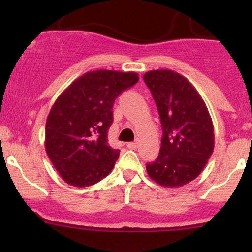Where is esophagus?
<instances>
[{
    "label": "esophagus",
    "instance_id": "1",
    "mask_svg": "<svg viewBox=\"0 0 252 252\" xmlns=\"http://www.w3.org/2000/svg\"><path fill=\"white\" fill-rule=\"evenodd\" d=\"M126 147H128L129 149H135L136 147H137V143H136V142H129L128 144H126Z\"/></svg>",
    "mask_w": 252,
    "mask_h": 252
}]
</instances>
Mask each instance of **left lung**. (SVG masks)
<instances>
[{"label":"left lung","mask_w":252,"mask_h":252,"mask_svg":"<svg viewBox=\"0 0 252 252\" xmlns=\"http://www.w3.org/2000/svg\"><path fill=\"white\" fill-rule=\"evenodd\" d=\"M143 80L158 106L163 131L160 154L147 164V173L163 187L184 186L200 174L212 155V118L199 92L178 72L149 71Z\"/></svg>","instance_id":"obj_1"}]
</instances>
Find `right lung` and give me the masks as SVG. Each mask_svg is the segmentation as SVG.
I'll return each instance as SVG.
<instances>
[{
  "mask_svg": "<svg viewBox=\"0 0 252 252\" xmlns=\"http://www.w3.org/2000/svg\"><path fill=\"white\" fill-rule=\"evenodd\" d=\"M137 82L135 72H86L57 98L46 122L45 148L63 181L86 187L110 174L120 156L108 143L112 106Z\"/></svg>",
  "mask_w": 252,
  "mask_h": 252,
  "instance_id": "add662e5",
  "label": "right lung"
}]
</instances>
